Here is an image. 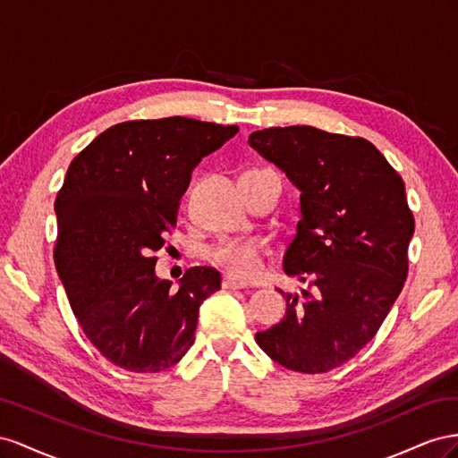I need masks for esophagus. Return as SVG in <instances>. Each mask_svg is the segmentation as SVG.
Segmentation results:
<instances>
[{"label": "esophagus", "mask_w": 458, "mask_h": 458, "mask_svg": "<svg viewBox=\"0 0 458 458\" xmlns=\"http://www.w3.org/2000/svg\"><path fill=\"white\" fill-rule=\"evenodd\" d=\"M222 287H226V290H243L247 287V282L240 280V278H233L230 274H226L225 280H222Z\"/></svg>", "instance_id": "1"}]
</instances>
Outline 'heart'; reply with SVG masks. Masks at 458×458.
Returning a JSON list of instances; mask_svg holds the SVG:
<instances>
[{
  "instance_id": "heart-1",
  "label": "heart",
  "mask_w": 458,
  "mask_h": 458,
  "mask_svg": "<svg viewBox=\"0 0 458 458\" xmlns=\"http://www.w3.org/2000/svg\"><path fill=\"white\" fill-rule=\"evenodd\" d=\"M267 245L259 238L225 240L211 250L213 263L225 268L230 276L251 280L263 268Z\"/></svg>"
}]
</instances>
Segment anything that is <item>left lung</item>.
<instances>
[{
    "label": "left lung",
    "instance_id": "obj_1",
    "mask_svg": "<svg viewBox=\"0 0 458 458\" xmlns=\"http://www.w3.org/2000/svg\"><path fill=\"white\" fill-rule=\"evenodd\" d=\"M250 146L301 191L284 272L309 282L282 292L285 317L255 339L285 369L328 372L376 335L407 280L414 216L404 182L364 138L278 126L257 130Z\"/></svg>",
    "mask_w": 458,
    "mask_h": 458
}]
</instances>
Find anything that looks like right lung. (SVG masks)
<instances>
[{"instance_id": "1", "label": "right lung", "mask_w": 458, "mask_h": 458, "mask_svg": "<svg viewBox=\"0 0 458 458\" xmlns=\"http://www.w3.org/2000/svg\"><path fill=\"white\" fill-rule=\"evenodd\" d=\"M238 130L186 116L128 121L72 159L55 199V267L82 332L116 367L161 372L191 347L220 274L191 267L173 290L151 253L176 225L193 168Z\"/></svg>"}]
</instances>
